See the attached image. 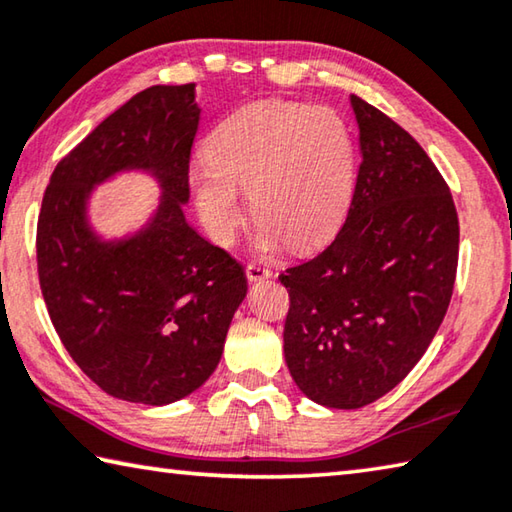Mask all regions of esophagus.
I'll list each match as a JSON object with an SVG mask.
<instances>
[{"label":"esophagus","mask_w":512,"mask_h":512,"mask_svg":"<svg viewBox=\"0 0 512 512\" xmlns=\"http://www.w3.org/2000/svg\"><path fill=\"white\" fill-rule=\"evenodd\" d=\"M271 268L268 266H262V264H248L246 266V277L250 282H262V280H268L271 277Z\"/></svg>","instance_id":"esophagus-1"}]
</instances>
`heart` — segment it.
<instances>
[{"mask_svg":"<svg viewBox=\"0 0 512 512\" xmlns=\"http://www.w3.org/2000/svg\"><path fill=\"white\" fill-rule=\"evenodd\" d=\"M203 152L208 167L192 174V192L217 244H232L244 224L239 190H250L264 239H280L295 253L322 246L345 224L356 145L336 111L253 102L219 123Z\"/></svg>","mask_w":512,"mask_h":512,"instance_id":"obj_1","label":"heart"}]
</instances>
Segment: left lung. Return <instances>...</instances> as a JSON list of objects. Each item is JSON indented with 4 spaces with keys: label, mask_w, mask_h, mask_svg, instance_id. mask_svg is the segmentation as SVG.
Listing matches in <instances>:
<instances>
[{
    "label": "left lung",
    "mask_w": 512,
    "mask_h": 512,
    "mask_svg": "<svg viewBox=\"0 0 512 512\" xmlns=\"http://www.w3.org/2000/svg\"><path fill=\"white\" fill-rule=\"evenodd\" d=\"M356 190L336 239L286 268L284 358L324 407L358 410L410 374L448 311L459 217L448 183L405 129L351 96Z\"/></svg>",
    "instance_id": "8db88e82"
}]
</instances>
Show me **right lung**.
<instances>
[{
    "label": "right lung",
    "mask_w": 512,
    "mask_h": 512,
    "mask_svg": "<svg viewBox=\"0 0 512 512\" xmlns=\"http://www.w3.org/2000/svg\"><path fill=\"white\" fill-rule=\"evenodd\" d=\"M199 109L194 85L129 98L60 159L37 217V277L64 349L129 403L167 405L219 365L246 273L183 217ZM125 166L152 169L164 201L145 233L102 245L84 224L90 185Z\"/></svg>",
    "instance_id": "1"
}]
</instances>
